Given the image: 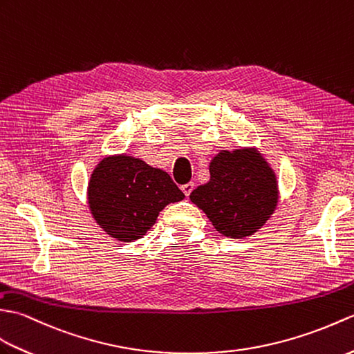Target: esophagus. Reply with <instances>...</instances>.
Instances as JSON below:
<instances>
[{
	"instance_id": "obj_1",
	"label": "esophagus",
	"mask_w": 354,
	"mask_h": 354,
	"mask_svg": "<svg viewBox=\"0 0 354 354\" xmlns=\"http://www.w3.org/2000/svg\"><path fill=\"white\" fill-rule=\"evenodd\" d=\"M194 183L191 182V183H186V185H183L182 186V191H183V194L186 195V197H189V195H191V192L194 191Z\"/></svg>"
}]
</instances>
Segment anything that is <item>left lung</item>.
Segmentation results:
<instances>
[{"label": "left lung", "mask_w": 354, "mask_h": 354, "mask_svg": "<svg viewBox=\"0 0 354 354\" xmlns=\"http://www.w3.org/2000/svg\"><path fill=\"white\" fill-rule=\"evenodd\" d=\"M210 180L189 195L215 229L242 239L268 221L279 201L277 178L254 148L218 153L210 162Z\"/></svg>", "instance_id": "left-lung-1"}]
</instances>
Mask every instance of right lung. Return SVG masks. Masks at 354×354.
<instances>
[{"mask_svg":"<svg viewBox=\"0 0 354 354\" xmlns=\"http://www.w3.org/2000/svg\"><path fill=\"white\" fill-rule=\"evenodd\" d=\"M183 198L167 172L125 154L104 157L88 186L92 216L107 234L122 242L142 238L167 204Z\"/></svg>","mask_w":354,"mask_h":354,"instance_id":"add662e5","label":"right lung"}]
</instances>
